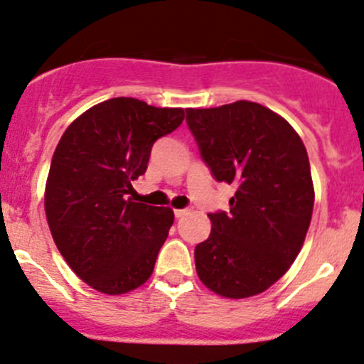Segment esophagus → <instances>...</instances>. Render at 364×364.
<instances>
[{
    "label": "esophagus",
    "instance_id": "esophagus-1",
    "mask_svg": "<svg viewBox=\"0 0 364 364\" xmlns=\"http://www.w3.org/2000/svg\"><path fill=\"white\" fill-rule=\"evenodd\" d=\"M186 213H188V209H174L176 218H181V216H185Z\"/></svg>",
    "mask_w": 364,
    "mask_h": 364
}]
</instances>
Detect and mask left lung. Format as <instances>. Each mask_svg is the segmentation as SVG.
Returning a JSON list of instances; mask_svg holds the SVG:
<instances>
[{"mask_svg":"<svg viewBox=\"0 0 364 364\" xmlns=\"http://www.w3.org/2000/svg\"><path fill=\"white\" fill-rule=\"evenodd\" d=\"M186 123L216 181L236 185L229 213H209L196 247L200 282L241 299L280 280L299 253L314 211L306 148L282 116L255 102L186 109Z\"/></svg>","mask_w":364,"mask_h":364,"instance_id":"1","label":"left lung"}]
</instances>
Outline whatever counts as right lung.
<instances>
[{"label": "right lung", "mask_w": 364, "mask_h": 364, "mask_svg": "<svg viewBox=\"0 0 364 364\" xmlns=\"http://www.w3.org/2000/svg\"><path fill=\"white\" fill-rule=\"evenodd\" d=\"M183 119V109L119 97L87 109L61 137L47 178V222L63 259L95 291L124 294L151 277L174 213L128 193L153 144Z\"/></svg>", "instance_id": "1"}]
</instances>
